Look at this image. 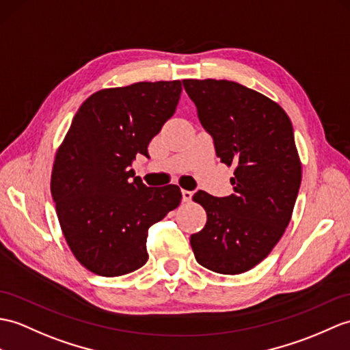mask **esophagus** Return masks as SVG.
Listing matches in <instances>:
<instances>
[{"label": "esophagus", "instance_id": "34e87169", "mask_svg": "<svg viewBox=\"0 0 350 350\" xmlns=\"http://www.w3.org/2000/svg\"><path fill=\"white\" fill-rule=\"evenodd\" d=\"M192 195H193V192H191V191H182V197H183V201L185 202H189L191 200H192Z\"/></svg>", "mask_w": 350, "mask_h": 350}]
</instances>
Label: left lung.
<instances>
[{"mask_svg":"<svg viewBox=\"0 0 350 350\" xmlns=\"http://www.w3.org/2000/svg\"><path fill=\"white\" fill-rule=\"evenodd\" d=\"M183 86L217 158L234 167L230 197H192L207 213L204 228L191 235L193 255L215 273L241 274L268 256L294 212L301 183L294 129L278 103L240 83L185 79Z\"/></svg>","mask_w":350,"mask_h":350,"instance_id":"8db88e82","label":"left lung"}]
</instances>
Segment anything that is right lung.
Listing matches in <instances>:
<instances>
[{
  "instance_id": "obj_1",
  "label": "right lung",
  "mask_w": 350,
  "mask_h": 350,
  "mask_svg": "<svg viewBox=\"0 0 350 350\" xmlns=\"http://www.w3.org/2000/svg\"><path fill=\"white\" fill-rule=\"evenodd\" d=\"M180 80L107 88L80 105L56 150L51 191L62 234L89 271L116 278L149 259V226L182 201L177 185L148 188L131 168L174 115Z\"/></svg>"
}]
</instances>
